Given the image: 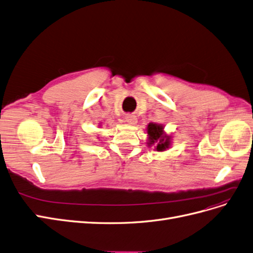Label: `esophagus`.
<instances>
[{
	"instance_id": "1",
	"label": "esophagus",
	"mask_w": 253,
	"mask_h": 253,
	"mask_svg": "<svg viewBox=\"0 0 253 253\" xmlns=\"http://www.w3.org/2000/svg\"><path fill=\"white\" fill-rule=\"evenodd\" d=\"M126 121L127 122L128 125H135L136 122H137V118H136V116L135 115H131V114H128V115H126Z\"/></svg>"
}]
</instances>
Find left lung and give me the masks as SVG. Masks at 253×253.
I'll use <instances>...</instances> for the list:
<instances>
[{
    "instance_id": "obj_1",
    "label": "left lung",
    "mask_w": 253,
    "mask_h": 253,
    "mask_svg": "<svg viewBox=\"0 0 253 253\" xmlns=\"http://www.w3.org/2000/svg\"><path fill=\"white\" fill-rule=\"evenodd\" d=\"M163 125L153 124V122L149 124L147 127L149 136L148 145L149 147L154 145V150L157 152H164L171 147V135L166 134Z\"/></svg>"
}]
</instances>
